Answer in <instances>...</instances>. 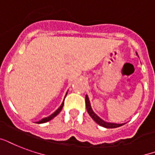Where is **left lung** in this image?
Returning <instances> with one entry per match:
<instances>
[{"label": "left lung", "mask_w": 155, "mask_h": 155, "mask_svg": "<svg viewBox=\"0 0 155 155\" xmlns=\"http://www.w3.org/2000/svg\"><path fill=\"white\" fill-rule=\"evenodd\" d=\"M86 107H87V110L89 115L91 117H92L93 120L95 121V123H97L99 125H101V127H106V128H116V127H118L123 126L124 123H121V124H117V123H107V122H104V120H102L101 117H99L97 115L95 114V113L93 112L92 109L91 107L90 101H89V98L88 96L86 95Z\"/></svg>", "instance_id": "left-lung-1"}]
</instances>
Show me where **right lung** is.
<instances>
[{
  "mask_svg": "<svg viewBox=\"0 0 155 155\" xmlns=\"http://www.w3.org/2000/svg\"><path fill=\"white\" fill-rule=\"evenodd\" d=\"M64 101L63 102L62 104L60 105V108H59V109H57V110H56V111H55V112L53 113V114H51V116H49V117H45V118H43V119H41V121H39V122H38V123H46V122H48V121L51 120V119H52L53 117H55V116H56V115L58 114H59V113H60V111H61V109H63V106H64Z\"/></svg>",
  "mask_w": 155,
  "mask_h": 155,
  "instance_id": "right-lung-1",
  "label": "right lung"
}]
</instances>
